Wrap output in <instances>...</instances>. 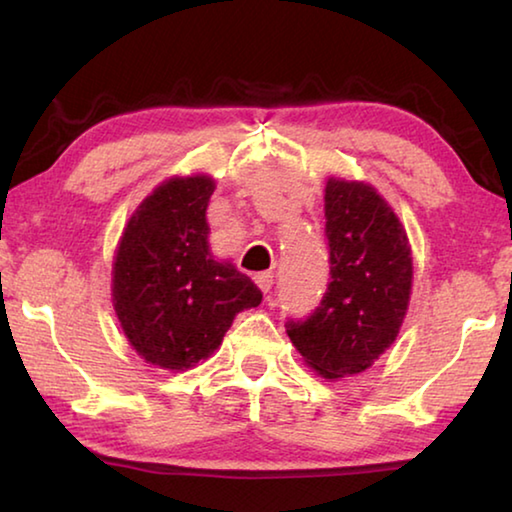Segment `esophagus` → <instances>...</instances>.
Returning <instances> with one entry per match:
<instances>
[{
  "label": "esophagus",
  "instance_id": "obj_1",
  "mask_svg": "<svg viewBox=\"0 0 512 512\" xmlns=\"http://www.w3.org/2000/svg\"><path fill=\"white\" fill-rule=\"evenodd\" d=\"M255 284H257V287L262 289L264 293H271V287H273V273H271V271L257 273V275H255Z\"/></svg>",
  "mask_w": 512,
  "mask_h": 512
}]
</instances>
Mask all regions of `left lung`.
<instances>
[{
  "label": "left lung",
  "instance_id": "left-lung-1",
  "mask_svg": "<svg viewBox=\"0 0 512 512\" xmlns=\"http://www.w3.org/2000/svg\"><path fill=\"white\" fill-rule=\"evenodd\" d=\"M329 284L320 305L287 334L320 377L370 368L400 332L411 298V246L375 187L329 178L325 187Z\"/></svg>",
  "mask_w": 512,
  "mask_h": 512
}]
</instances>
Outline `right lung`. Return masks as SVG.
I'll return each instance as SVG.
<instances>
[{"mask_svg":"<svg viewBox=\"0 0 512 512\" xmlns=\"http://www.w3.org/2000/svg\"><path fill=\"white\" fill-rule=\"evenodd\" d=\"M214 180L171 178L146 196L112 264L117 318L142 359L187 370L219 348L239 311L262 302L248 275L216 262L207 244Z\"/></svg>","mask_w":512,"mask_h":512,"instance_id":"obj_1","label":"right lung"}]
</instances>
